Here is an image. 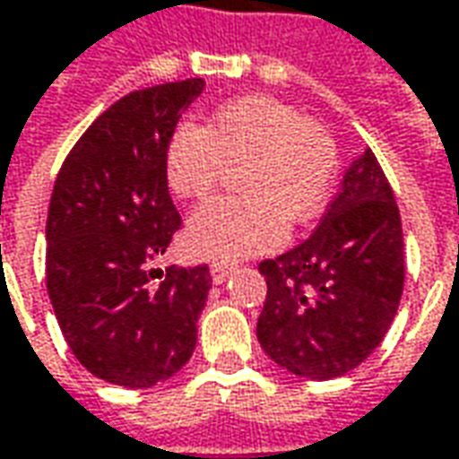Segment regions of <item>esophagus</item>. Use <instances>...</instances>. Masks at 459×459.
Returning a JSON list of instances; mask_svg holds the SVG:
<instances>
[{"label":"esophagus","mask_w":459,"mask_h":459,"mask_svg":"<svg viewBox=\"0 0 459 459\" xmlns=\"http://www.w3.org/2000/svg\"><path fill=\"white\" fill-rule=\"evenodd\" d=\"M209 275H212V280H214V282H224V280L232 275V267H230V265H212V267H209Z\"/></svg>","instance_id":"obj_1"}]
</instances>
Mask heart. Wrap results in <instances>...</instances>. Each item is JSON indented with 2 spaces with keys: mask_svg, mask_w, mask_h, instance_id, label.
Returning a JSON list of instances; mask_svg holds the SVG:
<instances>
[{
  "mask_svg": "<svg viewBox=\"0 0 459 459\" xmlns=\"http://www.w3.org/2000/svg\"><path fill=\"white\" fill-rule=\"evenodd\" d=\"M227 166H242L245 196L212 199L189 217L184 245L199 260L237 263L278 250L285 220L308 222L325 204L338 153L328 131L293 106L247 95L220 108L209 128L181 123L166 146V181L179 199L207 196Z\"/></svg>",
  "mask_w": 459,
  "mask_h": 459,
  "instance_id": "heart-1",
  "label": "heart"
}]
</instances>
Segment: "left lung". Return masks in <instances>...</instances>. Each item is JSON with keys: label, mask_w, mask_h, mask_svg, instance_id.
I'll list each match as a JSON object with an SVG mask.
<instances>
[{"label": "left lung", "mask_w": 459, "mask_h": 459, "mask_svg": "<svg viewBox=\"0 0 459 459\" xmlns=\"http://www.w3.org/2000/svg\"><path fill=\"white\" fill-rule=\"evenodd\" d=\"M267 295L257 341L303 379H336L368 359L404 288V237L377 156L353 161L321 224L298 247L263 260Z\"/></svg>", "instance_id": "obj_1"}]
</instances>
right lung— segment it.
Here are the masks:
<instances>
[{
	"instance_id": "add662e5",
	"label": "right lung",
	"mask_w": 459,
	"mask_h": 459,
	"mask_svg": "<svg viewBox=\"0 0 459 459\" xmlns=\"http://www.w3.org/2000/svg\"><path fill=\"white\" fill-rule=\"evenodd\" d=\"M204 80L123 95L80 136L48 212V293L70 351L93 377L128 389L171 379L192 359L207 265L169 267L151 285L181 217L166 146Z\"/></svg>"
}]
</instances>
